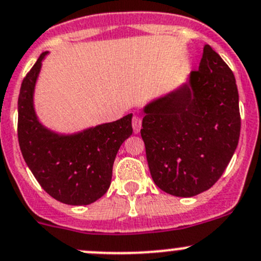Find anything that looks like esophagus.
I'll use <instances>...</instances> for the list:
<instances>
[{"instance_id": "34e87169", "label": "esophagus", "mask_w": 261, "mask_h": 261, "mask_svg": "<svg viewBox=\"0 0 261 261\" xmlns=\"http://www.w3.org/2000/svg\"><path fill=\"white\" fill-rule=\"evenodd\" d=\"M132 125H133L134 133H138V132L141 130V127H142L141 118H139V117H133V119H132Z\"/></svg>"}]
</instances>
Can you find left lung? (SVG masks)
I'll return each mask as SVG.
<instances>
[{
	"instance_id": "left-lung-1",
	"label": "left lung",
	"mask_w": 261,
	"mask_h": 261,
	"mask_svg": "<svg viewBox=\"0 0 261 261\" xmlns=\"http://www.w3.org/2000/svg\"><path fill=\"white\" fill-rule=\"evenodd\" d=\"M141 136L154 184L175 197H194L217 182L241 129L236 80L205 44L189 84L144 108Z\"/></svg>"
}]
</instances>
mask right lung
<instances>
[{"instance_id":"right-lung-1","label":"right lung","mask_w":261,"mask_h":261,"mask_svg":"<svg viewBox=\"0 0 261 261\" xmlns=\"http://www.w3.org/2000/svg\"><path fill=\"white\" fill-rule=\"evenodd\" d=\"M45 54H40L20 89V149L35 179L50 197L64 204H91L109 189L118 149L133 132L132 114L73 136H58L45 129L33 107L35 81Z\"/></svg>"}]
</instances>
